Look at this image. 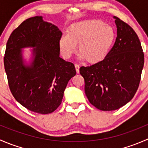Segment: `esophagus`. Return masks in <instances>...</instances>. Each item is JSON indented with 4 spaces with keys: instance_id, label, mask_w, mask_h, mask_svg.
I'll list each match as a JSON object with an SVG mask.
<instances>
[{
    "instance_id": "34e87169",
    "label": "esophagus",
    "mask_w": 148,
    "mask_h": 148,
    "mask_svg": "<svg viewBox=\"0 0 148 148\" xmlns=\"http://www.w3.org/2000/svg\"><path fill=\"white\" fill-rule=\"evenodd\" d=\"M75 66V69H76V71H77V73H79V65L77 64H74Z\"/></svg>"
}]
</instances>
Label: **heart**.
Wrapping results in <instances>:
<instances>
[{"label": "heart", "instance_id": "1", "mask_svg": "<svg viewBox=\"0 0 148 148\" xmlns=\"http://www.w3.org/2000/svg\"><path fill=\"white\" fill-rule=\"evenodd\" d=\"M115 38L114 30L99 20H86L71 25L59 41L61 55L69 59L77 50L79 59L92 64L104 60L113 45Z\"/></svg>", "mask_w": 148, "mask_h": 148}]
</instances>
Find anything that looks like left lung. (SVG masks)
<instances>
[{
	"label": "left lung",
	"mask_w": 148,
	"mask_h": 148,
	"mask_svg": "<svg viewBox=\"0 0 148 148\" xmlns=\"http://www.w3.org/2000/svg\"><path fill=\"white\" fill-rule=\"evenodd\" d=\"M113 18L117 38L112 49L102 62L79 69L89 102L103 111L117 110L133 98L144 66V53L136 33L119 18Z\"/></svg>",
	"instance_id": "1"
}]
</instances>
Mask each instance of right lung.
Returning <instances> with one entry per match:
<instances>
[{"label": "right lung", "instance_id": "1", "mask_svg": "<svg viewBox=\"0 0 148 148\" xmlns=\"http://www.w3.org/2000/svg\"><path fill=\"white\" fill-rule=\"evenodd\" d=\"M62 33L42 16L26 19L10 34L4 66L12 95L28 110L39 114L53 112L62 103L64 92L76 75L72 63L59 56ZM32 47L29 57L23 48Z\"/></svg>", "mask_w": 148, "mask_h": 148}]
</instances>
